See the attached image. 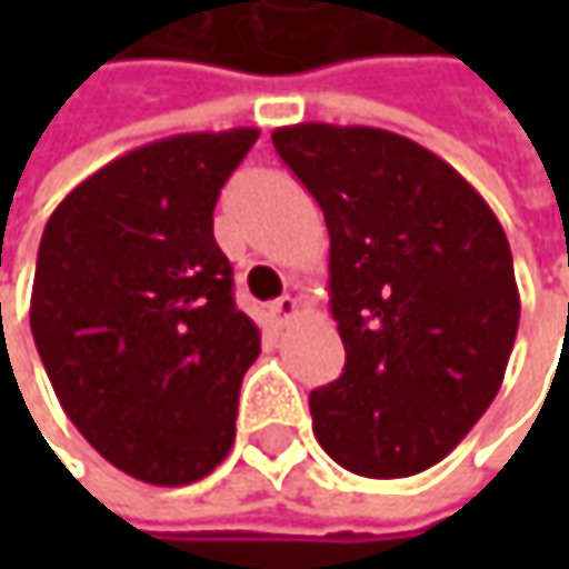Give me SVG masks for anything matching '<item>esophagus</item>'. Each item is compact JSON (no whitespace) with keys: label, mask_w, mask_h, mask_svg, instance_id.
I'll use <instances>...</instances> for the list:
<instances>
[{"label":"esophagus","mask_w":569,"mask_h":569,"mask_svg":"<svg viewBox=\"0 0 569 569\" xmlns=\"http://www.w3.org/2000/svg\"><path fill=\"white\" fill-rule=\"evenodd\" d=\"M295 317H297V300L291 295L278 297V300L269 303V322H272L274 329H284V326H288Z\"/></svg>","instance_id":"34e87169"}]
</instances>
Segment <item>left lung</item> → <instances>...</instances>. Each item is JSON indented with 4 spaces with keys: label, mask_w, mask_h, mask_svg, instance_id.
Listing matches in <instances>:
<instances>
[{
    "label": "left lung",
    "mask_w": 569,
    "mask_h": 569,
    "mask_svg": "<svg viewBox=\"0 0 569 569\" xmlns=\"http://www.w3.org/2000/svg\"><path fill=\"white\" fill-rule=\"evenodd\" d=\"M274 151L322 208L339 380L310 392L319 447L363 478H408L493 402L519 329L513 252L491 206L418 142L297 122Z\"/></svg>",
    "instance_id": "8db88e82"
}]
</instances>
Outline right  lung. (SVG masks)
<instances>
[{
	"label": "right lung",
	"instance_id": "1",
	"mask_svg": "<svg viewBox=\"0 0 569 569\" xmlns=\"http://www.w3.org/2000/svg\"><path fill=\"white\" fill-rule=\"evenodd\" d=\"M256 139L142 144L78 183L40 237L31 332L56 399L107 462L148 485H192L233 447L259 329L233 303L211 211Z\"/></svg>",
	"mask_w": 569,
	"mask_h": 569
}]
</instances>
